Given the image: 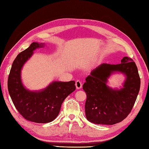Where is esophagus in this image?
Masks as SVG:
<instances>
[{
  "instance_id": "34e87169",
  "label": "esophagus",
  "mask_w": 149,
  "mask_h": 149,
  "mask_svg": "<svg viewBox=\"0 0 149 149\" xmlns=\"http://www.w3.org/2000/svg\"><path fill=\"white\" fill-rule=\"evenodd\" d=\"M75 86H76L77 89H81L82 86H83V84H82V83L79 80H77L75 82Z\"/></svg>"
}]
</instances>
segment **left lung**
<instances>
[{"label":"left lung","mask_w":149,"mask_h":149,"mask_svg":"<svg viewBox=\"0 0 149 149\" xmlns=\"http://www.w3.org/2000/svg\"><path fill=\"white\" fill-rule=\"evenodd\" d=\"M115 72H121L126 77L120 90L107 85V79ZM83 88L87 96L85 103L87 120L96 124H115L128 116L136 100L140 88L138 68L128 57H124L120 64L102 63L91 72Z\"/></svg>","instance_id":"8db88e82"}]
</instances>
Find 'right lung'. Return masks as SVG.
<instances>
[{"label":"right lung","instance_id":"right-lung-1","mask_svg":"<svg viewBox=\"0 0 149 149\" xmlns=\"http://www.w3.org/2000/svg\"><path fill=\"white\" fill-rule=\"evenodd\" d=\"M45 43L33 42L17 56L12 64L8 80L9 95L16 109L25 119L36 123H49L59 115L63 101L75 90V81H54L40 91H30L24 86L21 70L33 51Z\"/></svg>","mask_w":149,"mask_h":149}]
</instances>
